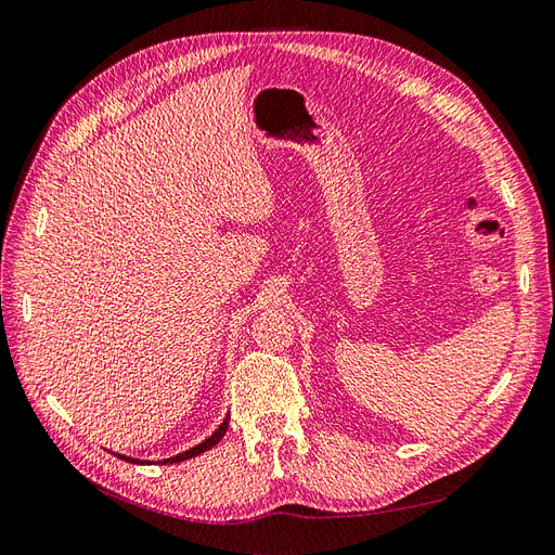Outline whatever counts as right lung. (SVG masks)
<instances>
[{
	"instance_id": "obj_1",
	"label": "right lung",
	"mask_w": 555,
	"mask_h": 555,
	"mask_svg": "<svg viewBox=\"0 0 555 555\" xmlns=\"http://www.w3.org/2000/svg\"><path fill=\"white\" fill-rule=\"evenodd\" d=\"M227 424H230V417H227L216 431H212L204 443H198L196 448H190V450H184V452H180V454H176V457H170V460H164L162 464H176V462H184V460H192V457H196V454H202V452H206V450H210L212 446L218 443V440L224 436V431H227ZM117 457H121V460H129V462H138V460H131V457H124V454H117Z\"/></svg>"
}]
</instances>
